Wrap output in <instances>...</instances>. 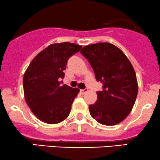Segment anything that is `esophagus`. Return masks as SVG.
<instances>
[{"label": "esophagus", "instance_id": "esophagus-1", "mask_svg": "<svg viewBox=\"0 0 160 160\" xmlns=\"http://www.w3.org/2000/svg\"><path fill=\"white\" fill-rule=\"evenodd\" d=\"M88 91V89L87 88H85V89H83V90H80V93L84 94L85 93H87V92Z\"/></svg>", "mask_w": 160, "mask_h": 160}]
</instances>
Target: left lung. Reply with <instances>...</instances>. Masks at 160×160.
<instances>
[{
	"label": "left lung",
	"instance_id": "obj_1",
	"mask_svg": "<svg viewBox=\"0 0 160 160\" xmlns=\"http://www.w3.org/2000/svg\"><path fill=\"white\" fill-rule=\"evenodd\" d=\"M80 53L88 60L96 80L102 83L97 102L89 106L91 117L106 126L122 122L132 110L138 93L137 76L128 58L110 43L88 45Z\"/></svg>",
	"mask_w": 160,
	"mask_h": 160
}]
</instances>
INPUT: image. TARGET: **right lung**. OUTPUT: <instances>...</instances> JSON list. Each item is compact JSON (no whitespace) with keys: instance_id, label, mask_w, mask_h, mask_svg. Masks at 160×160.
<instances>
[{"instance_id":"right-lung-1","label":"right lung","mask_w":160,"mask_h":160,"mask_svg":"<svg viewBox=\"0 0 160 160\" xmlns=\"http://www.w3.org/2000/svg\"><path fill=\"white\" fill-rule=\"evenodd\" d=\"M82 47L70 42L50 44L35 57L23 76L25 100L33 113L46 123L62 122L69 116L80 92L60 81L67 60Z\"/></svg>"}]
</instances>
